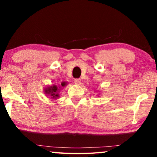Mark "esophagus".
<instances>
[{
  "instance_id": "esophagus-1",
  "label": "esophagus",
  "mask_w": 157,
  "mask_h": 157,
  "mask_svg": "<svg viewBox=\"0 0 157 157\" xmlns=\"http://www.w3.org/2000/svg\"><path fill=\"white\" fill-rule=\"evenodd\" d=\"M80 82H81V81H80V79H75V84L80 85Z\"/></svg>"
}]
</instances>
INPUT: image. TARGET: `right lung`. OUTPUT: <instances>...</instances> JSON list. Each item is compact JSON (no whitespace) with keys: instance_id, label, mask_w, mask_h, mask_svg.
Returning <instances> with one entry per match:
<instances>
[{"instance_id":"right-lung-1","label":"right lung","mask_w":157,"mask_h":157,"mask_svg":"<svg viewBox=\"0 0 157 157\" xmlns=\"http://www.w3.org/2000/svg\"><path fill=\"white\" fill-rule=\"evenodd\" d=\"M67 85L66 82H62L60 85H52V86H48L46 88H44V94L46 96L49 97L52 100H56L60 97L59 92L63 87L66 86Z\"/></svg>"}]
</instances>
